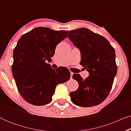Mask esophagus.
Masks as SVG:
<instances>
[{
    "mask_svg": "<svg viewBox=\"0 0 131 131\" xmlns=\"http://www.w3.org/2000/svg\"><path fill=\"white\" fill-rule=\"evenodd\" d=\"M73 74H74V73H73V72H70V76H71V78H72V76H73Z\"/></svg>",
    "mask_w": 131,
    "mask_h": 131,
    "instance_id": "34e87169",
    "label": "esophagus"
}]
</instances>
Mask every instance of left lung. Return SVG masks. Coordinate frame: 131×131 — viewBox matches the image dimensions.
Returning a JSON list of instances; mask_svg holds the SVG:
<instances>
[{
  "mask_svg": "<svg viewBox=\"0 0 131 131\" xmlns=\"http://www.w3.org/2000/svg\"><path fill=\"white\" fill-rule=\"evenodd\" d=\"M69 38L80 51V64L89 72L83 80L80 74L73 78L79 88L70 94L71 101L80 107L101 104L110 92L117 73L114 49L105 37L85 28L67 31Z\"/></svg>",
  "mask_w": 131,
  "mask_h": 131,
  "instance_id": "1",
  "label": "left lung"
}]
</instances>
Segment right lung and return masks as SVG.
<instances>
[{
    "label": "right lung",
    "mask_w": 131,
    "mask_h": 131,
    "mask_svg": "<svg viewBox=\"0 0 131 131\" xmlns=\"http://www.w3.org/2000/svg\"><path fill=\"white\" fill-rule=\"evenodd\" d=\"M67 37L65 30L37 27L23 35L14 49L12 75L21 95L30 104L43 105L51 101L55 88L70 79L65 69H52L57 45Z\"/></svg>",
    "instance_id": "add662e5"
}]
</instances>
